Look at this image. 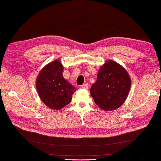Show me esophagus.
Instances as JSON below:
<instances>
[{
    "label": "esophagus",
    "instance_id": "34e87169",
    "mask_svg": "<svg viewBox=\"0 0 161 161\" xmlns=\"http://www.w3.org/2000/svg\"><path fill=\"white\" fill-rule=\"evenodd\" d=\"M81 87L82 88H84V89H87L88 87V84H84L83 85H81Z\"/></svg>",
    "mask_w": 161,
    "mask_h": 161
}]
</instances>
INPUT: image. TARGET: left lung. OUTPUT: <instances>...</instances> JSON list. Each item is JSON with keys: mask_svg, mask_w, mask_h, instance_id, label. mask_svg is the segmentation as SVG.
<instances>
[{"mask_svg": "<svg viewBox=\"0 0 161 161\" xmlns=\"http://www.w3.org/2000/svg\"><path fill=\"white\" fill-rule=\"evenodd\" d=\"M131 84L125 68L114 61H108L99 70L96 82L91 88V95L102 109L114 110L124 103Z\"/></svg>", "mask_w": 161, "mask_h": 161, "instance_id": "left-lung-1", "label": "left lung"}]
</instances>
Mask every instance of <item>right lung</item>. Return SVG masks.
Returning <instances> with one entry per match:
<instances>
[{
    "label": "right lung",
    "instance_id": "obj_1",
    "mask_svg": "<svg viewBox=\"0 0 161 161\" xmlns=\"http://www.w3.org/2000/svg\"><path fill=\"white\" fill-rule=\"evenodd\" d=\"M63 66L54 61L44 67L36 79V89L41 100L49 108L60 110L71 101L75 88L63 77Z\"/></svg>",
    "mask_w": 161,
    "mask_h": 161
}]
</instances>
